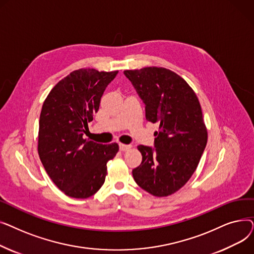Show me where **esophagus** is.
Returning <instances> with one entry per match:
<instances>
[{
    "instance_id": "esophagus-1",
    "label": "esophagus",
    "mask_w": 254,
    "mask_h": 254,
    "mask_svg": "<svg viewBox=\"0 0 254 254\" xmlns=\"http://www.w3.org/2000/svg\"><path fill=\"white\" fill-rule=\"evenodd\" d=\"M130 147H131L130 145H126V144L119 143V149H120V151H127V150L130 149Z\"/></svg>"
}]
</instances>
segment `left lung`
<instances>
[{
    "label": "left lung",
    "mask_w": 254,
    "mask_h": 254,
    "mask_svg": "<svg viewBox=\"0 0 254 254\" xmlns=\"http://www.w3.org/2000/svg\"><path fill=\"white\" fill-rule=\"evenodd\" d=\"M124 74L145 104L147 122L159 125L154 147L138 146L142 163L132 177L152 195H170L190 180L207 145L201 105L188 82L168 69L148 66Z\"/></svg>",
    "instance_id": "left-lung-1"
}]
</instances>
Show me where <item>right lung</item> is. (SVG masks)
Returning <instances> with one entry per match:
<instances>
[{"mask_svg":"<svg viewBox=\"0 0 254 254\" xmlns=\"http://www.w3.org/2000/svg\"><path fill=\"white\" fill-rule=\"evenodd\" d=\"M115 72L79 69L62 79L43 103L39 120L38 153L48 176L66 195L86 198L105 182L107 163L118 144L83 138Z\"/></svg>","mask_w":254,"mask_h":254,"instance_id":"right-lung-1","label":"right lung"}]
</instances>
